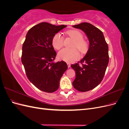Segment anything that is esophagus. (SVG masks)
I'll return each instance as SVG.
<instances>
[{
  "label": "esophagus",
  "mask_w": 129,
  "mask_h": 129,
  "mask_svg": "<svg viewBox=\"0 0 129 129\" xmlns=\"http://www.w3.org/2000/svg\"><path fill=\"white\" fill-rule=\"evenodd\" d=\"M67 65H68V68H69L70 67H71V64H70L69 63H68H68H67Z\"/></svg>",
  "instance_id": "obj_1"
}]
</instances>
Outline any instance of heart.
Here are the masks:
<instances>
[{
	"mask_svg": "<svg viewBox=\"0 0 129 129\" xmlns=\"http://www.w3.org/2000/svg\"><path fill=\"white\" fill-rule=\"evenodd\" d=\"M67 34L73 42L71 45L72 48H63L58 53V57L66 62H71L77 60L79 53L77 49L82 54L87 53L88 50V44L83 39V36L79 30H71L67 32ZM64 38L59 33H56L52 39V45L54 48L60 49L63 46Z\"/></svg>",
	"mask_w": 129,
	"mask_h": 129,
	"instance_id": "heart-1",
	"label": "heart"
}]
</instances>
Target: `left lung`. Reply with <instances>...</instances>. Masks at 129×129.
Masks as SVG:
<instances>
[{"mask_svg": "<svg viewBox=\"0 0 129 129\" xmlns=\"http://www.w3.org/2000/svg\"><path fill=\"white\" fill-rule=\"evenodd\" d=\"M73 27L83 30L89 41L86 55L80 61L71 65L76 73L74 88L85 92L96 87L103 79L109 60L108 45L102 31L91 24L83 22Z\"/></svg>", "mask_w": 129, "mask_h": 129, "instance_id": "left-lung-1", "label": "left lung"}]
</instances>
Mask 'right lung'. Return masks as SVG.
<instances>
[{"instance_id": "1", "label": "right lung", "mask_w": 129, "mask_h": 129, "mask_svg": "<svg viewBox=\"0 0 129 129\" xmlns=\"http://www.w3.org/2000/svg\"><path fill=\"white\" fill-rule=\"evenodd\" d=\"M66 27L41 22L28 30L23 44L21 62L27 77L43 91L57 90L60 79L68 68L63 61L53 62L56 53L52 45L54 35Z\"/></svg>"}]
</instances>
